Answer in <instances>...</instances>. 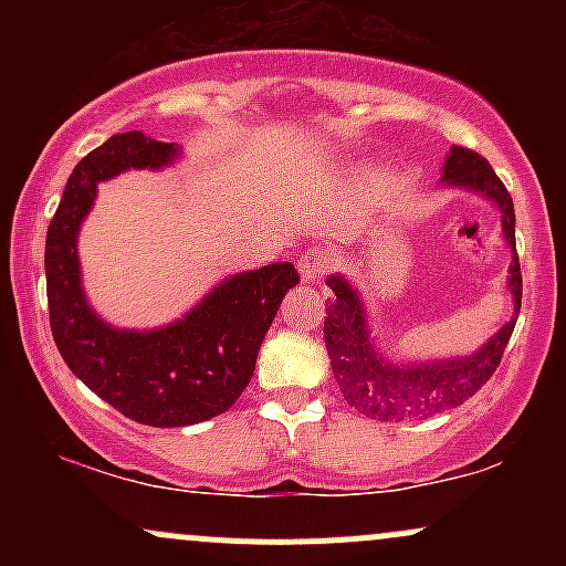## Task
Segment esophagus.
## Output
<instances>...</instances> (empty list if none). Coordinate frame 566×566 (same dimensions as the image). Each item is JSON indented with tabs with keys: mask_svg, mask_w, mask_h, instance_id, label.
<instances>
[{
	"mask_svg": "<svg viewBox=\"0 0 566 566\" xmlns=\"http://www.w3.org/2000/svg\"><path fill=\"white\" fill-rule=\"evenodd\" d=\"M335 269V255L329 250H311L308 255L297 261L303 282H322Z\"/></svg>",
	"mask_w": 566,
	"mask_h": 566,
	"instance_id": "obj_1",
	"label": "esophagus"
}]
</instances>
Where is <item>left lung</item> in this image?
Wrapping results in <instances>:
<instances>
[{
    "label": "left lung",
    "instance_id": "obj_1",
    "mask_svg": "<svg viewBox=\"0 0 566 566\" xmlns=\"http://www.w3.org/2000/svg\"><path fill=\"white\" fill-rule=\"evenodd\" d=\"M441 186L465 188L490 199L500 210L503 237L511 247L509 287L513 297V319L505 322L482 348L469 356H450L437 361H396L386 350L378 348L365 301L346 276H327V287L335 292L327 301L324 316V346H327L333 375L340 386L343 399L356 412L375 420H423L447 409L469 401L486 380L495 375L509 346L513 327H516L518 308H522V265L516 255V216L513 199L505 191L490 161L463 146H452L441 167Z\"/></svg>",
    "mask_w": 566,
    "mask_h": 566
}]
</instances>
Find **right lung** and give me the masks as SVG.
<instances>
[{"label": "right lung", "instance_id": "1", "mask_svg": "<svg viewBox=\"0 0 566 566\" xmlns=\"http://www.w3.org/2000/svg\"><path fill=\"white\" fill-rule=\"evenodd\" d=\"M178 157L180 146L138 129L112 135L69 175L44 244L50 327L63 361L125 418L154 428L193 426L226 412L252 380L282 297L301 282L292 263L233 274L184 319L157 329L112 327L90 308L76 239L97 184L125 170H161Z\"/></svg>", "mask_w": 566, "mask_h": 566}]
</instances>
